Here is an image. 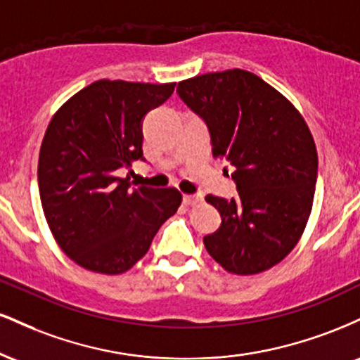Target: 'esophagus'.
Wrapping results in <instances>:
<instances>
[{
  "label": "esophagus",
  "mask_w": 360,
  "mask_h": 360,
  "mask_svg": "<svg viewBox=\"0 0 360 360\" xmlns=\"http://www.w3.org/2000/svg\"><path fill=\"white\" fill-rule=\"evenodd\" d=\"M184 203L189 206H196L203 203V196L201 194H184Z\"/></svg>",
  "instance_id": "1"
}]
</instances>
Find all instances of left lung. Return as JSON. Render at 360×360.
I'll return each instance as SVG.
<instances>
[{"label": "left lung", "instance_id": "left-lung-1", "mask_svg": "<svg viewBox=\"0 0 360 360\" xmlns=\"http://www.w3.org/2000/svg\"><path fill=\"white\" fill-rule=\"evenodd\" d=\"M177 94L208 125L214 159L235 169L237 198H205L221 214L220 229L203 238L206 250L232 274L271 269L295 249L311 213L318 154L307 122L242 69L181 81Z\"/></svg>", "mask_w": 360, "mask_h": 360}]
</instances>
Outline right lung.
Segmentation results:
<instances>
[{
    "label": "right lung",
    "instance_id": "obj_1",
    "mask_svg": "<svg viewBox=\"0 0 360 360\" xmlns=\"http://www.w3.org/2000/svg\"><path fill=\"white\" fill-rule=\"evenodd\" d=\"M176 82L100 79L56 111L39 155V191L49 229L69 259L98 274L134 267L183 201L176 188H131L118 177L142 157V120Z\"/></svg>",
    "mask_w": 360,
    "mask_h": 360
}]
</instances>
